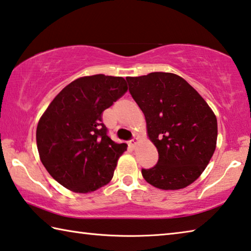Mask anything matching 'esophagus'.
<instances>
[{"label": "esophagus", "instance_id": "esophagus-1", "mask_svg": "<svg viewBox=\"0 0 251 251\" xmlns=\"http://www.w3.org/2000/svg\"><path fill=\"white\" fill-rule=\"evenodd\" d=\"M138 143H139L138 139H132V140H131V141L129 142V145H130L131 147H132V148H135V147H137Z\"/></svg>", "mask_w": 251, "mask_h": 251}]
</instances>
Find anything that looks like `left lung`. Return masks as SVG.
I'll list each match as a JSON object with an SVG mask.
<instances>
[{
    "label": "left lung",
    "instance_id": "left-lung-1",
    "mask_svg": "<svg viewBox=\"0 0 251 251\" xmlns=\"http://www.w3.org/2000/svg\"><path fill=\"white\" fill-rule=\"evenodd\" d=\"M129 91L140 106L150 141L159 160L142 169L148 183L161 190H179L206 169L216 150L217 118L204 99L181 76L152 72L128 76Z\"/></svg>",
    "mask_w": 251,
    "mask_h": 251
}]
</instances>
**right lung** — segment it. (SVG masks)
<instances>
[{
    "instance_id": "obj_1",
    "label": "right lung",
    "mask_w": 251,
    "mask_h": 251,
    "mask_svg": "<svg viewBox=\"0 0 251 251\" xmlns=\"http://www.w3.org/2000/svg\"><path fill=\"white\" fill-rule=\"evenodd\" d=\"M126 91L121 76H82L68 84L44 111L36 128L40 159L64 188L88 194L111 181L128 146L108 137L102 112Z\"/></svg>"
}]
</instances>
